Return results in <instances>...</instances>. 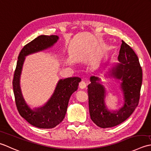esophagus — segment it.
<instances>
[{
    "label": "esophagus",
    "instance_id": "esophagus-1",
    "mask_svg": "<svg viewBox=\"0 0 151 151\" xmlns=\"http://www.w3.org/2000/svg\"><path fill=\"white\" fill-rule=\"evenodd\" d=\"M79 87L80 88L83 89V88H85L86 87H87V84H86V83L85 81H82L79 83Z\"/></svg>",
    "mask_w": 151,
    "mask_h": 151
}]
</instances>
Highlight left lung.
I'll return each instance as SVG.
<instances>
[{"label":"left lung","mask_w":151,"mask_h":151,"mask_svg":"<svg viewBox=\"0 0 151 151\" xmlns=\"http://www.w3.org/2000/svg\"><path fill=\"white\" fill-rule=\"evenodd\" d=\"M119 63L109 70L107 77L121 80V88L124 105L118 111H110L105 104L106 90L101 79L91 76L88 85L89 113L91 119L98 127L111 128L126 121L139 104L142 83V69L136 53L122 40L118 57Z\"/></svg>","instance_id":"8db88e82"}]
</instances>
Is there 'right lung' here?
Listing matches in <instances>:
<instances>
[{"label": "right lung", "instance_id": "1", "mask_svg": "<svg viewBox=\"0 0 151 151\" xmlns=\"http://www.w3.org/2000/svg\"><path fill=\"white\" fill-rule=\"evenodd\" d=\"M58 40L57 35H41L23 47L18 56L14 72L13 88L15 104L20 115L30 124L39 128H52L63 121L71 95L78 90L81 78L78 77L60 79L50 99L44 106L34 109L27 105L20 87V77L25 57L47 50Z\"/></svg>", "mask_w": 151, "mask_h": 151}]
</instances>
